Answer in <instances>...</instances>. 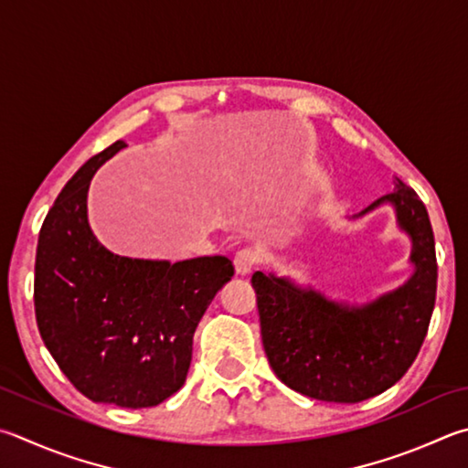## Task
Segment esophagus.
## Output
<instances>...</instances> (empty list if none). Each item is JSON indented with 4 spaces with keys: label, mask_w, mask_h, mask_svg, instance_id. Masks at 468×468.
I'll list each match as a JSON object with an SVG mask.
<instances>
[{
    "label": "esophagus",
    "mask_w": 468,
    "mask_h": 468,
    "mask_svg": "<svg viewBox=\"0 0 468 468\" xmlns=\"http://www.w3.org/2000/svg\"><path fill=\"white\" fill-rule=\"evenodd\" d=\"M261 251L256 248H243L235 253V270L237 274H250V271L261 261Z\"/></svg>",
    "instance_id": "34e87169"
}]
</instances>
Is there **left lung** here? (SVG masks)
<instances>
[{
  "instance_id": "1",
  "label": "left lung",
  "mask_w": 468,
  "mask_h": 468,
  "mask_svg": "<svg viewBox=\"0 0 468 468\" xmlns=\"http://www.w3.org/2000/svg\"><path fill=\"white\" fill-rule=\"evenodd\" d=\"M382 202L395 205L399 225L413 239L415 274L395 292L350 309L284 278L256 271L261 342L286 387L331 403H360L401 378L426 339L436 303V243L428 210L413 188L397 180Z\"/></svg>"
}]
</instances>
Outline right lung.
I'll list each match as a JSON object with an SVG mask.
<instances>
[{
  "label": "right lung",
  "mask_w": 468,
  "mask_h": 468,
  "mask_svg": "<svg viewBox=\"0 0 468 468\" xmlns=\"http://www.w3.org/2000/svg\"><path fill=\"white\" fill-rule=\"evenodd\" d=\"M122 147L116 141L86 161L50 207L34 263V311L47 350L81 395L141 410L182 388L194 331L235 268L225 256L121 258L98 243L88 225L90 180Z\"/></svg>",
  "instance_id": "1"
}]
</instances>
